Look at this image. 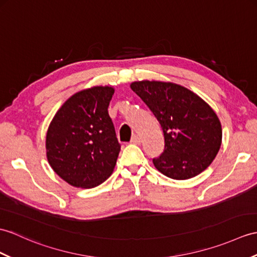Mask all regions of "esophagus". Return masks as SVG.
Masks as SVG:
<instances>
[{"label": "esophagus", "mask_w": 257, "mask_h": 257, "mask_svg": "<svg viewBox=\"0 0 257 257\" xmlns=\"http://www.w3.org/2000/svg\"><path fill=\"white\" fill-rule=\"evenodd\" d=\"M130 142L134 143V145H140V143H141L140 137H139L138 135H134L133 138H131V141H130Z\"/></svg>", "instance_id": "34e87169"}]
</instances>
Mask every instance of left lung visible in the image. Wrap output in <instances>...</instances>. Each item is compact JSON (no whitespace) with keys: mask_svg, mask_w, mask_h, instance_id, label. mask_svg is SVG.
Here are the masks:
<instances>
[{"mask_svg":"<svg viewBox=\"0 0 257 257\" xmlns=\"http://www.w3.org/2000/svg\"><path fill=\"white\" fill-rule=\"evenodd\" d=\"M131 89L161 124L164 150L153 159L156 168L173 180H188L211 164L221 146V123L198 95L175 83L134 82Z\"/></svg>","mask_w":257,"mask_h":257,"instance_id":"obj_1","label":"left lung"}]
</instances>
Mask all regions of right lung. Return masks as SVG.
Here are the masks:
<instances>
[{"instance_id": "obj_1", "label": "right lung", "mask_w": 257, "mask_h": 257, "mask_svg": "<svg viewBox=\"0 0 257 257\" xmlns=\"http://www.w3.org/2000/svg\"><path fill=\"white\" fill-rule=\"evenodd\" d=\"M114 88L95 86L72 95L53 117L47 131L50 166L75 187L93 188L114 171L120 151L108 115Z\"/></svg>"}]
</instances>
